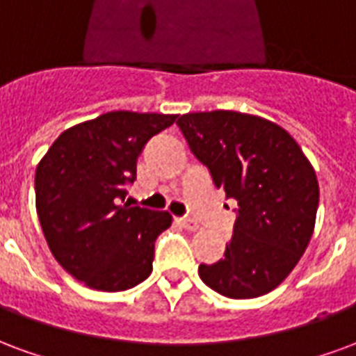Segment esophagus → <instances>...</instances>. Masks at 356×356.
Segmentation results:
<instances>
[{
	"label": "esophagus",
	"mask_w": 356,
	"mask_h": 356,
	"mask_svg": "<svg viewBox=\"0 0 356 356\" xmlns=\"http://www.w3.org/2000/svg\"><path fill=\"white\" fill-rule=\"evenodd\" d=\"M186 229H189V232H197L199 229V224H197V220H191V218H180L178 220Z\"/></svg>",
	"instance_id": "34e87169"
}]
</instances>
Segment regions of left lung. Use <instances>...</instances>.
<instances>
[{"label":"left lung","instance_id":"1","mask_svg":"<svg viewBox=\"0 0 356 356\" xmlns=\"http://www.w3.org/2000/svg\"><path fill=\"white\" fill-rule=\"evenodd\" d=\"M176 124L214 186L238 204L224 258L201 264V281L233 300L271 292L313 235L318 181L311 163L284 129L264 118L216 110L186 113Z\"/></svg>","mask_w":356,"mask_h":356}]
</instances>
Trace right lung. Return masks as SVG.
I'll list each match as a JSON object with an SVG mask.
<instances>
[{"label": "right lung", "mask_w": 356, "mask_h": 356, "mask_svg": "<svg viewBox=\"0 0 356 356\" xmlns=\"http://www.w3.org/2000/svg\"><path fill=\"white\" fill-rule=\"evenodd\" d=\"M178 115L108 111L64 131L35 170V207L47 245L72 277L119 292L146 281L168 212L129 207L127 186L147 140Z\"/></svg>", "instance_id": "1"}]
</instances>
